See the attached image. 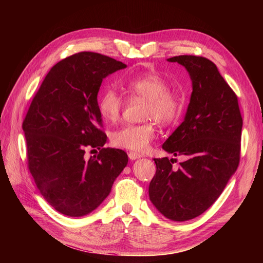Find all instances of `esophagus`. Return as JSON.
Wrapping results in <instances>:
<instances>
[{"label":"esophagus","instance_id":"1","mask_svg":"<svg viewBox=\"0 0 263 263\" xmlns=\"http://www.w3.org/2000/svg\"><path fill=\"white\" fill-rule=\"evenodd\" d=\"M128 157H129L130 160H136V159L141 158L142 155H140V154H138V153H134V151H130V153L128 154Z\"/></svg>","mask_w":263,"mask_h":263}]
</instances>
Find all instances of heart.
I'll list each match as a JSON object with an SVG mask.
<instances>
[{
  "mask_svg": "<svg viewBox=\"0 0 263 263\" xmlns=\"http://www.w3.org/2000/svg\"><path fill=\"white\" fill-rule=\"evenodd\" d=\"M122 86L130 98L146 102L142 118L146 123L126 125L110 134V142L117 148L144 153L156 138V126L173 123L181 112V100L178 93L169 89V83L161 76L147 73L122 81ZM124 107V100L114 89L103 92L98 101L99 113L108 123L117 122Z\"/></svg>",
  "mask_w": 263,
  "mask_h": 263,
  "instance_id": "b5f03b06",
  "label": "heart"
}]
</instances>
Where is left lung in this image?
<instances>
[{
  "mask_svg": "<svg viewBox=\"0 0 263 263\" xmlns=\"http://www.w3.org/2000/svg\"><path fill=\"white\" fill-rule=\"evenodd\" d=\"M185 67L192 80L184 121L162 148L184 156L159 158L149 184V198L164 217L184 221L200 216L217 200L240 160L242 117L238 98L214 62L198 55L169 58Z\"/></svg>",
  "mask_w": 263,
  "mask_h": 263,
  "instance_id": "left-lung-1",
  "label": "left lung"
}]
</instances>
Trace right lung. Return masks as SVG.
<instances>
[{
	"label": "right lung",
	"mask_w": 263,
	"mask_h": 263,
	"mask_svg": "<svg viewBox=\"0 0 263 263\" xmlns=\"http://www.w3.org/2000/svg\"><path fill=\"white\" fill-rule=\"evenodd\" d=\"M126 65L107 55L82 51L50 69L23 122L28 169L39 192L70 217L90 214L110 193L128 157L104 148L98 93L103 79ZM85 147L100 151L89 161Z\"/></svg>",
	"instance_id": "right-lung-1"
}]
</instances>
